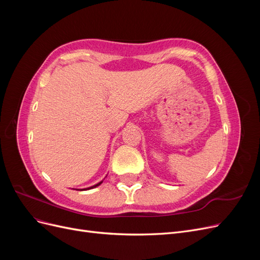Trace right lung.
Returning a JSON list of instances; mask_svg holds the SVG:
<instances>
[{"mask_svg": "<svg viewBox=\"0 0 260 260\" xmlns=\"http://www.w3.org/2000/svg\"><path fill=\"white\" fill-rule=\"evenodd\" d=\"M102 182H103V181H101V182H99V183H96V184H94V185H92V186H90V187H86V188H81L80 191H85V190H91V188H94V187H96V186H99L100 184H102Z\"/></svg>", "mask_w": 260, "mask_h": 260, "instance_id": "add662e5", "label": "right lung"}]
</instances>
